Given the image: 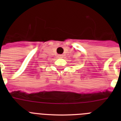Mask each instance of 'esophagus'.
Here are the masks:
<instances>
[{"mask_svg": "<svg viewBox=\"0 0 121 121\" xmlns=\"http://www.w3.org/2000/svg\"><path fill=\"white\" fill-rule=\"evenodd\" d=\"M57 56H58V57H59V58H62V57H63L62 54H59Z\"/></svg>", "mask_w": 121, "mask_h": 121, "instance_id": "esophagus-1", "label": "esophagus"}]
</instances>
